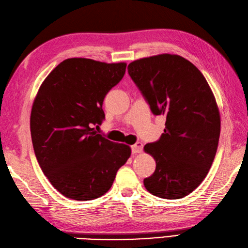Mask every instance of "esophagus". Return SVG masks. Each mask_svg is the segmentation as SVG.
I'll list each match as a JSON object with an SVG mask.
<instances>
[{
    "label": "esophagus",
    "mask_w": 248,
    "mask_h": 248,
    "mask_svg": "<svg viewBox=\"0 0 248 248\" xmlns=\"http://www.w3.org/2000/svg\"><path fill=\"white\" fill-rule=\"evenodd\" d=\"M142 148H143V144L141 142H137L136 144H134L131 146V151H133V154H139L142 152Z\"/></svg>",
    "instance_id": "1"
}]
</instances>
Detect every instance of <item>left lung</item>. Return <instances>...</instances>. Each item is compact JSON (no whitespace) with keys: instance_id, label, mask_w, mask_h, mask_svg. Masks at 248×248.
Here are the masks:
<instances>
[{"instance_id":"8db88e82","label":"left lung","mask_w":248,"mask_h":248,"mask_svg":"<svg viewBox=\"0 0 248 248\" xmlns=\"http://www.w3.org/2000/svg\"><path fill=\"white\" fill-rule=\"evenodd\" d=\"M127 69L152 112L167 117L161 138L144 146L156 170L143 184L161 199H183L202 184L216 157L221 133L216 97L201 71L179 55L140 58Z\"/></svg>"}]
</instances>
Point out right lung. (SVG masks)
Wrapping results in <instances>:
<instances>
[{
	"label": "right lung",
	"mask_w": 248,
	"mask_h": 248,
	"mask_svg": "<svg viewBox=\"0 0 248 248\" xmlns=\"http://www.w3.org/2000/svg\"><path fill=\"white\" fill-rule=\"evenodd\" d=\"M126 62L68 58L43 80L31 112V135L38 163L63 196L92 201L111 188L131 148L98 135L103 102L123 78Z\"/></svg>",
	"instance_id": "add662e5"
}]
</instances>
